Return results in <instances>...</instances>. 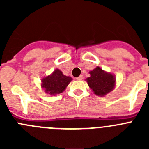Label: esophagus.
Instances as JSON below:
<instances>
[{
    "label": "esophagus",
    "mask_w": 149,
    "mask_h": 149,
    "mask_svg": "<svg viewBox=\"0 0 149 149\" xmlns=\"http://www.w3.org/2000/svg\"><path fill=\"white\" fill-rule=\"evenodd\" d=\"M76 79H77V81H81V80H83V79H84V76H83V75H80L78 77H77V78H76Z\"/></svg>",
    "instance_id": "esophagus-1"
}]
</instances>
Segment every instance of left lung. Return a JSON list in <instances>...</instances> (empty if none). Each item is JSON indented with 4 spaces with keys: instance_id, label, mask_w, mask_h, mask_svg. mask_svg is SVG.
<instances>
[{
    "instance_id": "8db88e82",
    "label": "left lung",
    "mask_w": 149,
    "mask_h": 149,
    "mask_svg": "<svg viewBox=\"0 0 149 149\" xmlns=\"http://www.w3.org/2000/svg\"><path fill=\"white\" fill-rule=\"evenodd\" d=\"M89 74L90 77H87L86 81L96 95L104 96L115 88V75L110 72H105L99 66H97L93 71H90Z\"/></svg>"
}]
</instances>
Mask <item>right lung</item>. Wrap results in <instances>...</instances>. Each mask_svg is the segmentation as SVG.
I'll return each instance as SVG.
<instances>
[{"label":"right lung","mask_w":149,"mask_h":149,"mask_svg":"<svg viewBox=\"0 0 149 149\" xmlns=\"http://www.w3.org/2000/svg\"><path fill=\"white\" fill-rule=\"evenodd\" d=\"M72 81V77L64 75L60 69L56 68L53 73L42 79L41 86L47 94L55 95L63 93Z\"/></svg>","instance_id":"add662e5"}]
</instances>
